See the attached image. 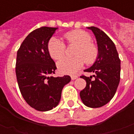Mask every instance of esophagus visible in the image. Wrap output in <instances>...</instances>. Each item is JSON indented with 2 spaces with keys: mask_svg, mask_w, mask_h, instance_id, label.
I'll use <instances>...</instances> for the list:
<instances>
[{
  "mask_svg": "<svg viewBox=\"0 0 134 134\" xmlns=\"http://www.w3.org/2000/svg\"><path fill=\"white\" fill-rule=\"evenodd\" d=\"M77 78V75H72V76H71V79H72V80H76Z\"/></svg>",
  "mask_w": 134,
  "mask_h": 134,
  "instance_id": "1",
  "label": "esophagus"
}]
</instances>
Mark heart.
Returning <instances> with one entry per match:
<instances>
[{
  "label": "heart",
  "instance_id": "1",
  "mask_svg": "<svg viewBox=\"0 0 134 134\" xmlns=\"http://www.w3.org/2000/svg\"><path fill=\"white\" fill-rule=\"evenodd\" d=\"M64 38L68 45H75L77 47L74 52L75 57H63L57 62L59 71L63 74H74L80 70L84 65L93 64L98 56V48L93 43L90 36L85 31L73 30L64 34ZM47 49L50 57L57 60L64 55L66 46L58 38L52 37L47 44Z\"/></svg>",
  "mask_w": 134,
  "mask_h": 134
}]
</instances>
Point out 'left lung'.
Returning a JSON list of instances; mask_svg holds the SVG:
<instances>
[{
  "label": "left lung",
  "instance_id": "obj_1",
  "mask_svg": "<svg viewBox=\"0 0 134 134\" xmlns=\"http://www.w3.org/2000/svg\"><path fill=\"white\" fill-rule=\"evenodd\" d=\"M96 36L98 56L90 68L84 70L94 72L93 77L80 76L85 80L86 87L80 91L82 103L90 108L105 105L113 98L120 82L121 60L114 43L106 34L95 26L87 27Z\"/></svg>",
  "mask_w": 134,
  "mask_h": 134
}]
</instances>
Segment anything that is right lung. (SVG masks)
<instances>
[{
    "label": "right lung",
    "instance_id": "obj_1",
    "mask_svg": "<svg viewBox=\"0 0 134 134\" xmlns=\"http://www.w3.org/2000/svg\"><path fill=\"white\" fill-rule=\"evenodd\" d=\"M57 28L42 27L31 31L17 52L16 75L23 98L31 108L47 111L55 108L62 88L69 83V75L52 77L57 70L47 44Z\"/></svg>",
    "mask_w": 134,
    "mask_h": 134
}]
</instances>
